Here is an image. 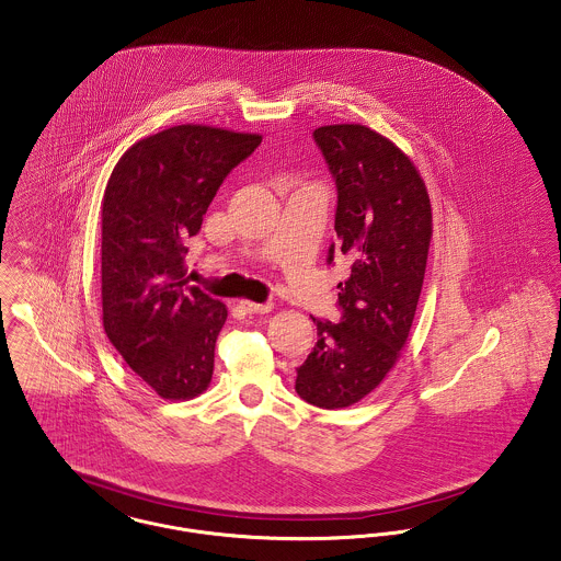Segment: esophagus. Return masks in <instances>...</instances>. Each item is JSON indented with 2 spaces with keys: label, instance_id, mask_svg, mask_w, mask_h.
Returning a JSON list of instances; mask_svg holds the SVG:
<instances>
[{
  "label": "esophagus",
  "instance_id": "34e87169",
  "mask_svg": "<svg viewBox=\"0 0 561 561\" xmlns=\"http://www.w3.org/2000/svg\"><path fill=\"white\" fill-rule=\"evenodd\" d=\"M239 307L245 311V313H268L273 309L271 302H252V300H241Z\"/></svg>",
  "mask_w": 561,
  "mask_h": 561
}]
</instances>
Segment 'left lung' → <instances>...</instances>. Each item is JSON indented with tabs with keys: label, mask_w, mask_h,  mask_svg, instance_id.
I'll return each instance as SVG.
<instances>
[{
	"label": "left lung",
	"mask_w": 561,
	"mask_h": 561,
	"mask_svg": "<svg viewBox=\"0 0 561 561\" xmlns=\"http://www.w3.org/2000/svg\"><path fill=\"white\" fill-rule=\"evenodd\" d=\"M336 184L334 250L352 261L339 284L341 322H322L297 368V394L320 409H343L370 394L409 339L432 239L428 191L413 161L364 125L313 131Z\"/></svg>",
	"instance_id": "1"
}]
</instances>
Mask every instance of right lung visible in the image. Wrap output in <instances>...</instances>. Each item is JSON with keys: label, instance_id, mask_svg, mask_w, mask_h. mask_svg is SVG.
<instances>
[{"label": "right lung", "instance_id": "add662e5", "mask_svg": "<svg viewBox=\"0 0 561 561\" xmlns=\"http://www.w3.org/2000/svg\"><path fill=\"white\" fill-rule=\"evenodd\" d=\"M263 141L256 133L178 125L135 141L101 201L103 329L157 394H203L227 307L188 286L186 241L232 167Z\"/></svg>", "mask_w": 561, "mask_h": 561}]
</instances>
